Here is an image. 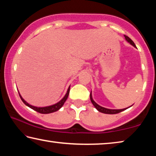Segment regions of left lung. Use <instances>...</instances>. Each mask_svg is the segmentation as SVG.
Returning <instances> with one entry per match:
<instances>
[{"instance_id":"8db88e82","label":"left lung","mask_w":156,"mask_h":156,"mask_svg":"<svg viewBox=\"0 0 156 156\" xmlns=\"http://www.w3.org/2000/svg\"><path fill=\"white\" fill-rule=\"evenodd\" d=\"M125 40L128 42L129 43H130L131 45H133L134 47H136V44H134V43L133 42V41L131 40V38H129L128 36H126L125 35ZM90 99H91V101L92 102V104H93L94 106L95 107V108L98 111V112H101V113H106V114H115V113H120L121 112H123V111L126 110V109H128V108L129 107H127V108H125V109H107V108H105V107H101L99 105H98L96 102L94 101L93 98H92V94H91H91H90Z\"/></svg>"}]
</instances>
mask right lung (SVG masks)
<instances>
[{
  "mask_svg": "<svg viewBox=\"0 0 156 156\" xmlns=\"http://www.w3.org/2000/svg\"><path fill=\"white\" fill-rule=\"evenodd\" d=\"M69 90H70V86L68 87V89L67 91V93L65 95V96L62 98L60 100L59 102H58L57 103L52 105H49V106H47V107H36V106H33L30 104H29L27 102H26L25 100L23 98V97L21 96V95L19 93V96L20 97V99L22 100V101L24 102V104L27 105V107H29L31 109H34L36 112L40 113H43V114H47V113H54L55 112H57L58 110H59L60 108H61L65 102L66 100H67L69 94Z\"/></svg>",
  "mask_w": 156,
  "mask_h": 156,
  "instance_id": "add662e5",
  "label": "right lung"
}]
</instances>
